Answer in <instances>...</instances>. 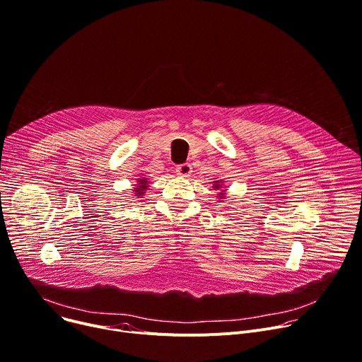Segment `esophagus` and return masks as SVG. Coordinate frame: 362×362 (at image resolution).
<instances>
[{
	"label": "esophagus",
	"instance_id": "obj_1",
	"mask_svg": "<svg viewBox=\"0 0 362 362\" xmlns=\"http://www.w3.org/2000/svg\"><path fill=\"white\" fill-rule=\"evenodd\" d=\"M176 172H177V175L182 176V177H187V176H190V173H192V166H190L189 163H182V165L176 166Z\"/></svg>",
	"mask_w": 362,
	"mask_h": 362
}]
</instances>
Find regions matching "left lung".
<instances>
[{"mask_svg": "<svg viewBox=\"0 0 362 362\" xmlns=\"http://www.w3.org/2000/svg\"><path fill=\"white\" fill-rule=\"evenodd\" d=\"M214 187H215V189H216V190H218V189H219V187H222V185H221V182H219V180H216V182H215V186H214ZM219 194H221V199H222V197H223V196H225V193H223V192H221V193H219Z\"/></svg>", "mask_w": 362, "mask_h": 362, "instance_id": "obj_1", "label": "left lung"}]
</instances>
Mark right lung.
Listing matches in <instances>:
<instances>
[{
  "label": "right lung",
  "mask_w": 362,
  "mask_h": 362,
  "mask_svg": "<svg viewBox=\"0 0 362 362\" xmlns=\"http://www.w3.org/2000/svg\"><path fill=\"white\" fill-rule=\"evenodd\" d=\"M137 182H139V185L134 187L136 196H143V194L146 193V189L148 187V186H147V179L143 177V179H139Z\"/></svg>",
  "instance_id": "obj_1"
}]
</instances>
